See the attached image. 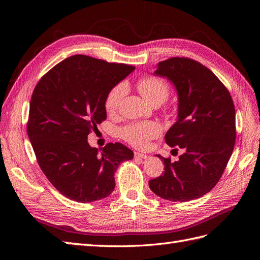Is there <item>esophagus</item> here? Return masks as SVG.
I'll return each mask as SVG.
<instances>
[{
  "instance_id": "1",
  "label": "esophagus",
  "mask_w": 260,
  "mask_h": 260,
  "mask_svg": "<svg viewBox=\"0 0 260 260\" xmlns=\"http://www.w3.org/2000/svg\"><path fill=\"white\" fill-rule=\"evenodd\" d=\"M135 157H136V158H138V159H145V158H147V155L136 152L135 153Z\"/></svg>"
}]
</instances>
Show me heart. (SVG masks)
Masks as SVG:
<instances>
[{
  "label": "heart",
  "mask_w": 260,
  "mask_h": 260,
  "mask_svg": "<svg viewBox=\"0 0 260 260\" xmlns=\"http://www.w3.org/2000/svg\"><path fill=\"white\" fill-rule=\"evenodd\" d=\"M138 89L149 103L161 104L169 95V85L158 77H145L138 81ZM125 86L118 83L109 90L105 96L104 106L108 113H114L119 107L124 95ZM120 137L135 147H144L151 139L158 137L161 132L159 123L155 121L132 122L120 129Z\"/></svg>",
  "instance_id": "b5f03b06"
}]
</instances>
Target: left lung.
<instances>
[{"label":"left lung","instance_id":"left-lung-1","mask_svg":"<svg viewBox=\"0 0 260 260\" xmlns=\"http://www.w3.org/2000/svg\"><path fill=\"white\" fill-rule=\"evenodd\" d=\"M154 75L175 85L177 121L165 140L184 153L179 160L156 155L165 164L164 175L149 180V188L161 199L187 202L202 198L221 178L235 143V108L229 91L201 62L171 57L158 62Z\"/></svg>","mask_w":260,"mask_h":260}]
</instances>
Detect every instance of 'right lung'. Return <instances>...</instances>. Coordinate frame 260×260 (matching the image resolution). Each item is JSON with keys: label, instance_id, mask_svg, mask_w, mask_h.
Masks as SVG:
<instances>
[{"label": "right lung", "instance_id": "1", "mask_svg": "<svg viewBox=\"0 0 260 260\" xmlns=\"http://www.w3.org/2000/svg\"><path fill=\"white\" fill-rule=\"evenodd\" d=\"M135 67L74 55L46 73L30 101L27 132L39 166L67 199L91 203L115 188V171L133 152L121 143L100 151L88 136L106 119L107 92Z\"/></svg>", "mask_w": 260, "mask_h": 260}]
</instances>
